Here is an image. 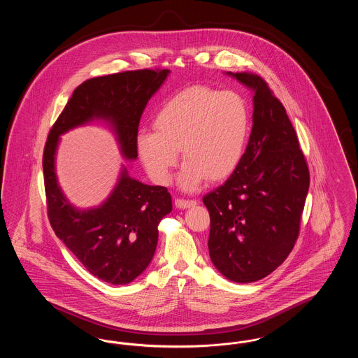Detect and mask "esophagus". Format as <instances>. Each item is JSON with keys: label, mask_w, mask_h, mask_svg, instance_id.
Segmentation results:
<instances>
[{"label": "esophagus", "mask_w": 358, "mask_h": 358, "mask_svg": "<svg viewBox=\"0 0 358 358\" xmlns=\"http://www.w3.org/2000/svg\"><path fill=\"white\" fill-rule=\"evenodd\" d=\"M174 204H176L177 208H180V209H187V208H190V206H194V205L197 204V201H196V200L177 199V200L174 201Z\"/></svg>", "instance_id": "esophagus-1"}]
</instances>
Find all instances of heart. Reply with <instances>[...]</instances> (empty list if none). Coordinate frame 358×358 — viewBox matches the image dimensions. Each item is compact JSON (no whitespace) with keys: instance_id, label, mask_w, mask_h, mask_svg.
<instances>
[{"instance_id":"b5f03b06","label":"heart","mask_w":358,"mask_h":358,"mask_svg":"<svg viewBox=\"0 0 358 358\" xmlns=\"http://www.w3.org/2000/svg\"><path fill=\"white\" fill-rule=\"evenodd\" d=\"M155 131L136 136V150L148 173L168 184L182 149L180 174L184 190H194L209 177L219 181L241 162L250 134V111L234 91L203 85L187 88L165 103L154 117Z\"/></svg>"}]
</instances>
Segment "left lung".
<instances>
[{
  "label": "left lung",
  "mask_w": 358,
  "mask_h": 358,
  "mask_svg": "<svg viewBox=\"0 0 358 358\" xmlns=\"http://www.w3.org/2000/svg\"><path fill=\"white\" fill-rule=\"evenodd\" d=\"M254 91L252 130L238 168L204 196L215 267L229 280L266 278L289 256L299 235L310 176L283 104L255 73L227 72Z\"/></svg>",
  "instance_id": "8db88e82"
}]
</instances>
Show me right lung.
Instances as JSON below:
<instances>
[{
	"label": "right lung",
	"instance_id": "right-lung-1",
	"mask_svg": "<svg viewBox=\"0 0 358 358\" xmlns=\"http://www.w3.org/2000/svg\"><path fill=\"white\" fill-rule=\"evenodd\" d=\"M169 72L138 69L85 80L52 126L44 148L43 171L52 228L88 273L110 285H127L150 264L158 224L173 208L171 193L165 187L131 178L122 165L118 182L102 204L88 209L73 206L56 176L60 136L102 120L117 138L123 158L134 161L142 113Z\"/></svg>",
	"mask_w": 358,
	"mask_h": 358
}]
</instances>
